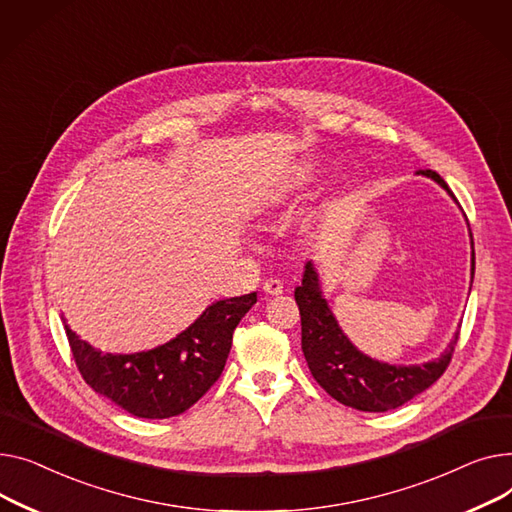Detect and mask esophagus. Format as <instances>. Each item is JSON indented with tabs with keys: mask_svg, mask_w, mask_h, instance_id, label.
<instances>
[{
	"mask_svg": "<svg viewBox=\"0 0 512 512\" xmlns=\"http://www.w3.org/2000/svg\"><path fill=\"white\" fill-rule=\"evenodd\" d=\"M262 289L266 295H281L283 293V283L279 279H266L262 283Z\"/></svg>",
	"mask_w": 512,
	"mask_h": 512,
	"instance_id": "esophagus-1",
	"label": "esophagus"
}]
</instances>
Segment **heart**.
<instances>
[{"label":"heart","instance_id":"obj_1","mask_svg":"<svg viewBox=\"0 0 512 512\" xmlns=\"http://www.w3.org/2000/svg\"><path fill=\"white\" fill-rule=\"evenodd\" d=\"M314 177H316V165L306 163V165H302V167H299V169L295 171L293 182H295L297 186H308Z\"/></svg>","mask_w":512,"mask_h":512}]
</instances>
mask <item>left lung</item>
<instances>
[{
    "mask_svg": "<svg viewBox=\"0 0 512 512\" xmlns=\"http://www.w3.org/2000/svg\"><path fill=\"white\" fill-rule=\"evenodd\" d=\"M417 175L434 179L455 200L453 192L436 171L422 169L417 171ZM473 273L475 252L471 237V283ZM295 302L299 306V314H302V351L312 376L330 397L359 411L380 413L397 409L415 395L424 393L444 374L459 339L457 330L448 347L436 359L424 364L397 366L366 355L349 341L339 326L322 293L318 270L312 260L304 266L302 285L295 287Z\"/></svg>",
    "mask_w": 512,
    "mask_h": 512,
    "instance_id": "left-lung-1",
    "label": "left lung"
}]
</instances>
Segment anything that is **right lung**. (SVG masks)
<instances>
[{
  "label": "right lung",
  "instance_id": "add662e5",
  "mask_svg": "<svg viewBox=\"0 0 512 512\" xmlns=\"http://www.w3.org/2000/svg\"><path fill=\"white\" fill-rule=\"evenodd\" d=\"M256 291L219 299L171 341L138 353H103L66 324L86 384L136 417L165 419L190 409L221 376L233 330L256 304Z\"/></svg>",
  "mask_w": 512,
  "mask_h": 512
}]
</instances>
